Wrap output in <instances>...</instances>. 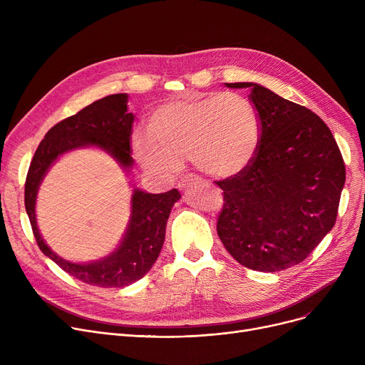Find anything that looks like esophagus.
<instances>
[{
	"mask_svg": "<svg viewBox=\"0 0 365 365\" xmlns=\"http://www.w3.org/2000/svg\"><path fill=\"white\" fill-rule=\"evenodd\" d=\"M198 182V178H194V176H189V178H186V179H183L182 182H179V190H186L187 187H190L192 186L194 183H197Z\"/></svg>",
	"mask_w": 365,
	"mask_h": 365,
	"instance_id": "34e87169",
	"label": "esophagus"
}]
</instances>
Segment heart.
<instances>
[{"label":"heart","mask_w":365,"mask_h":365,"mask_svg":"<svg viewBox=\"0 0 365 365\" xmlns=\"http://www.w3.org/2000/svg\"><path fill=\"white\" fill-rule=\"evenodd\" d=\"M148 131L133 136L134 157L163 179L175 178L186 157L208 176H235L253 163L262 140L257 109L231 91L168 101L153 110Z\"/></svg>","instance_id":"heart-1"}]
</instances>
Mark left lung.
<instances>
[{
    "label": "left lung",
    "instance_id": "8db88e82",
    "mask_svg": "<svg viewBox=\"0 0 365 365\" xmlns=\"http://www.w3.org/2000/svg\"><path fill=\"white\" fill-rule=\"evenodd\" d=\"M248 88L262 140L253 163L217 185L223 210L217 234L238 263L278 272L308 257L337 216L344 164L330 128L311 109L256 83Z\"/></svg>",
    "mask_w": 365,
    "mask_h": 365
}]
</instances>
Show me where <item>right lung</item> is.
I'll list each match as a JSON object with an SVG mask.
<instances>
[{
	"mask_svg": "<svg viewBox=\"0 0 365 365\" xmlns=\"http://www.w3.org/2000/svg\"><path fill=\"white\" fill-rule=\"evenodd\" d=\"M127 103L128 94H110L51 127L35 150L25 183L26 213L40 250L73 278L103 289L130 285L149 272L161 253L171 208L182 198L179 190L149 194L130 179V219L120 244L109 255L86 263L66 260L47 245L38 229L35 204L38 189L53 164L76 149H99L131 176L134 160L130 155V136L134 113L128 112Z\"/></svg>",
	"mask_w": 365,
	"mask_h": 365,
	"instance_id": "1",
	"label": "right lung"
}]
</instances>
